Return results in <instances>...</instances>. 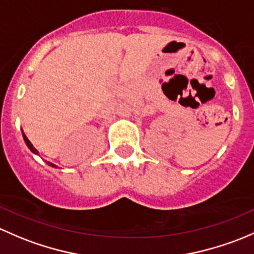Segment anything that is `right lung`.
I'll use <instances>...</instances> for the list:
<instances>
[{"label":"right lung","instance_id":"obj_1","mask_svg":"<svg viewBox=\"0 0 254 254\" xmlns=\"http://www.w3.org/2000/svg\"><path fill=\"white\" fill-rule=\"evenodd\" d=\"M23 138H24V142H25V144H27V145H28V148H29V149H30V150H31V151H33V153H34V154H39V151H38V150H36V149H35V148H34V146H33V144H31V143L29 142V139H28V138H27V135H25V134H24V133H23ZM48 164H49V165H50V166H52V167H57L56 165H54V164H52V163H50V161H48Z\"/></svg>","mask_w":254,"mask_h":254}]
</instances>
